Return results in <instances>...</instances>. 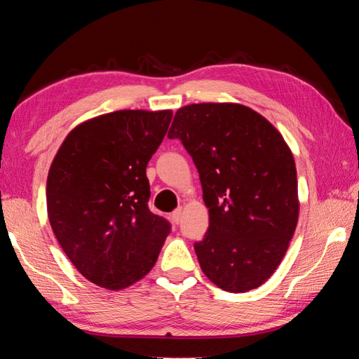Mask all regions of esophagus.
Here are the masks:
<instances>
[{
    "mask_svg": "<svg viewBox=\"0 0 359 359\" xmlns=\"http://www.w3.org/2000/svg\"><path fill=\"white\" fill-rule=\"evenodd\" d=\"M171 217H172V222H174V223H179V222H180V218H182V209L174 210Z\"/></svg>",
    "mask_w": 359,
    "mask_h": 359,
    "instance_id": "obj_1",
    "label": "esophagus"
}]
</instances>
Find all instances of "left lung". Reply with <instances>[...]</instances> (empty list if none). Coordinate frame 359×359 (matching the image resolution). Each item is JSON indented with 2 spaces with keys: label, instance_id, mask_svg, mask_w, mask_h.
I'll return each instance as SVG.
<instances>
[{
  "label": "left lung",
  "instance_id": "1",
  "mask_svg": "<svg viewBox=\"0 0 359 359\" xmlns=\"http://www.w3.org/2000/svg\"><path fill=\"white\" fill-rule=\"evenodd\" d=\"M179 137L198 168L209 228L194 244L205 277L245 293L274 274L299 218L294 158L269 120L238 102L180 107Z\"/></svg>",
  "mask_w": 359,
  "mask_h": 359
}]
</instances>
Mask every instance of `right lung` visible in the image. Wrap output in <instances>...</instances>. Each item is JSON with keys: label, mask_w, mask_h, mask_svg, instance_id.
Segmentation results:
<instances>
[{"label": "right lung", "mask_w": 359, "mask_h": 359, "mask_svg": "<svg viewBox=\"0 0 359 359\" xmlns=\"http://www.w3.org/2000/svg\"><path fill=\"white\" fill-rule=\"evenodd\" d=\"M172 111L125 109L79 123L47 175V215L81 274L112 291L131 287L155 266L171 226L151 214L145 168Z\"/></svg>", "instance_id": "1"}]
</instances>
